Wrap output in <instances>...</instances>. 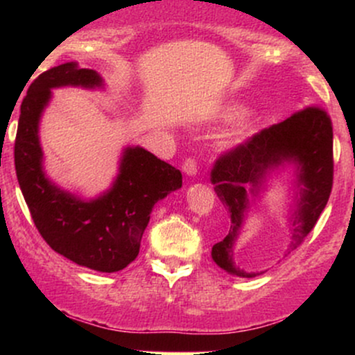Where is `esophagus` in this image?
<instances>
[{
	"mask_svg": "<svg viewBox=\"0 0 355 355\" xmlns=\"http://www.w3.org/2000/svg\"><path fill=\"white\" fill-rule=\"evenodd\" d=\"M182 170L187 177H193V175L197 173V162H195V158H187V160L183 162Z\"/></svg>",
	"mask_w": 355,
	"mask_h": 355,
	"instance_id": "1",
	"label": "esophagus"
}]
</instances>
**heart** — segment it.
I'll list each match as a JSON object with an SVG mask.
<instances>
[{
    "instance_id": "heart-1",
    "label": "heart",
    "mask_w": 355,
    "mask_h": 355,
    "mask_svg": "<svg viewBox=\"0 0 355 355\" xmlns=\"http://www.w3.org/2000/svg\"><path fill=\"white\" fill-rule=\"evenodd\" d=\"M254 132V126L248 121H239L237 125L232 126V130L223 135V145L225 146H237L247 140Z\"/></svg>"
}]
</instances>
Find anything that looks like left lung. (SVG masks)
I'll use <instances>...</instances> for the list:
<instances>
[{
	"label": "left lung",
	"instance_id": "8db88e82",
	"mask_svg": "<svg viewBox=\"0 0 355 355\" xmlns=\"http://www.w3.org/2000/svg\"><path fill=\"white\" fill-rule=\"evenodd\" d=\"M285 164L295 165V210L291 220L294 250L315 227L332 190V121L327 112L319 107L300 110L220 155L215 162L210 180L229 214L230 230L211 247V259L232 275L245 279L259 275L235 266L234 245L250 207V193H259L267 177Z\"/></svg>",
	"mask_w": 355,
	"mask_h": 355
}]
</instances>
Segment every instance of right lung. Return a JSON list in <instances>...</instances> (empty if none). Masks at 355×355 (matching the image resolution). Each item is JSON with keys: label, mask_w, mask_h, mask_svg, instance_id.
<instances>
[{"label": "right lung", "mask_w": 355, "mask_h": 355, "mask_svg": "<svg viewBox=\"0 0 355 355\" xmlns=\"http://www.w3.org/2000/svg\"><path fill=\"white\" fill-rule=\"evenodd\" d=\"M60 87L101 88L103 80L95 70L70 61L31 83L21 101L15 141L19 189L36 229L53 250L92 270L118 272L137 259L153 205L180 189L182 173L141 146H126L120 173L100 197L81 200L61 190L43 172L38 137L51 88Z\"/></svg>", "instance_id": "right-lung-1"}]
</instances>
